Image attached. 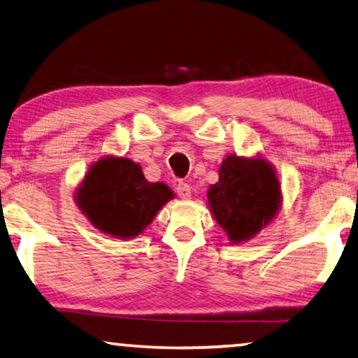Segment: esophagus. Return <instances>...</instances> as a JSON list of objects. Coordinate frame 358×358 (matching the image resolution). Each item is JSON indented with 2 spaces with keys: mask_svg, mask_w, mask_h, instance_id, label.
<instances>
[{
  "mask_svg": "<svg viewBox=\"0 0 358 358\" xmlns=\"http://www.w3.org/2000/svg\"><path fill=\"white\" fill-rule=\"evenodd\" d=\"M177 194L181 197V199H189L191 197V186L188 183H181L177 185Z\"/></svg>",
  "mask_w": 358,
  "mask_h": 358,
  "instance_id": "obj_1",
  "label": "esophagus"
}]
</instances>
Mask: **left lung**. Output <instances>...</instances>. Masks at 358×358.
<instances>
[{
  "label": "left lung",
  "mask_w": 358,
  "mask_h": 358,
  "mask_svg": "<svg viewBox=\"0 0 358 358\" xmlns=\"http://www.w3.org/2000/svg\"><path fill=\"white\" fill-rule=\"evenodd\" d=\"M220 180L207 192L215 220L239 243L269 224L280 207V185L266 159L229 155L220 167Z\"/></svg>",
  "instance_id": "left-lung-1"
}]
</instances>
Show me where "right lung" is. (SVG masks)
I'll return each mask as SVG.
<instances>
[{
	"mask_svg": "<svg viewBox=\"0 0 358 358\" xmlns=\"http://www.w3.org/2000/svg\"><path fill=\"white\" fill-rule=\"evenodd\" d=\"M173 197L167 185L150 183L127 157H103L89 169L76 202L90 223L117 239H132Z\"/></svg>",
	"mask_w": 358,
	"mask_h": 358,
	"instance_id": "1",
	"label": "right lung"
}]
</instances>
